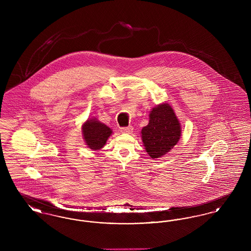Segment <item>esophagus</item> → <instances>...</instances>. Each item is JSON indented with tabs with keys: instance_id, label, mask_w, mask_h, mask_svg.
Listing matches in <instances>:
<instances>
[{
	"instance_id": "esophagus-1",
	"label": "esophagus",
	"mask_w": 251,
	"mask_h": 251,
	"mask_svg": "<svg viewBox=\"0 0 251 251\" xmlns=\"http://www.w3.org/2000/svg\"><path fill=\"white\" fill-rule=\"evenodd\" d=\"M133 131V128L131 127V126H129V127H124V128H120V131L122 132V133H131Z\"/></svg>"
}]
</instances>
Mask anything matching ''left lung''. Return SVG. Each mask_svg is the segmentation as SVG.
Listing matches in <instances>:
<instances>
[{"label": "left lung", "instance_id": "8db88e82", "mask_svg": "<svg viewBox=\"0 0 251 251\" xmlns=\"http://www.w3.org/2000/svg\"><path fill=\"white\" fill-rule=\"evenodd\" d=\"M149 116V124L140 133L146 151L154 160L166 155L177 145L181 127L173 108L167 102L152 108Z\"/></svg>", "mask_w": 251, "mask_h": 251}]
</instances>
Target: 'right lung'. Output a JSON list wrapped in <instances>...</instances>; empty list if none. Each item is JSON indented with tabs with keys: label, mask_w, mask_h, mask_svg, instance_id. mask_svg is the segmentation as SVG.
Instances as JSON below:
<instances>
[{
	"label": "right lung",
	"mask_w": 251,
	"mask_h": 251,
	"mask_svg": "<svg viewBox=\"0 0 251 251\" xmlns=\"http://www.w3.org/2000/svg\"><path fill=\"white\" fill-rule=\"evenodd\" d=\"M82 133L85 145L93 151H99L104 147L113 131L98 119L91 118L82 125Z\"/></svg>",
	"instance_id": "1"
}]
</instances>
